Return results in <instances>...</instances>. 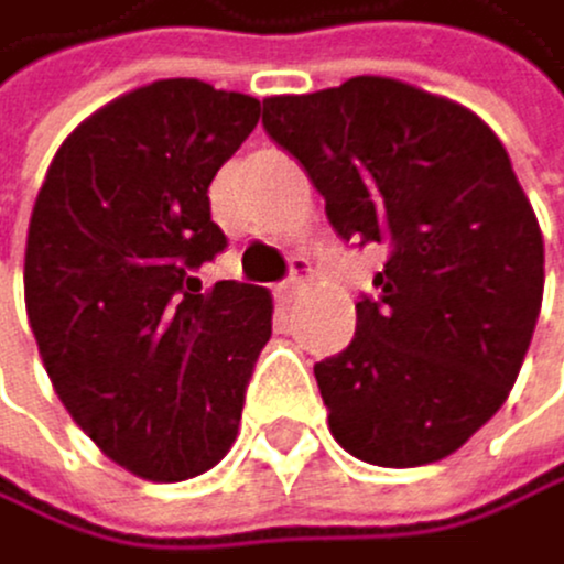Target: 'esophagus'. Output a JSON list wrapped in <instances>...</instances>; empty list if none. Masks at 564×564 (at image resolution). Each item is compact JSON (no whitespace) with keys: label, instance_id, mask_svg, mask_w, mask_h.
Returning <instances> with one entry per match:
<instances>
[{"label":"esophagus","instance_id":"1","mask_svg":"<svg viewBox=\"0 0 564 564\" xmlns=\"http://www.w3.org/2000/svg\"><path fill=\"white\" fill-rule=\"evenodd\" d=\"M308 276H312V262H308L305 256H294V259H291V276L276 288V297H280V302H291V297L305 288V280H308Z\"/></svg>","mask_w":564,"mask_h":564}]
</instances>
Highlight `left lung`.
Returning a JSON list of instances; mask_svg holds the SVG:
<instances>
[{"mask_svg":"<svg viewBox=\"0 0 564 564\" xmlns=\"http://www.w3.org/2000/svg\"><path fill=\"white\" fill-rule=\"evenodd\" d=\"M344 241L389 249L347 350L315 365L329 432L376 467H421L491 421L544 297V238L502 140L389 76L262 101Z\"/></svg>","mask_w":564,"mask_h":564,"instance_id":"8db88e82","label":"left lung"}]
</instances>
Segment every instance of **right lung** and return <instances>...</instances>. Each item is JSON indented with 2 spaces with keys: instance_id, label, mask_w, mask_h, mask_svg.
<instances>
[{
  "instance_id": "add662e5",
  "label": "right lung",
  "mask_w": 564,
  "mask_h": 564,
  "mask_svg": "<svg viewBox=\"0 0 564 564\" xmlns=\"http://www.w3.org/2000/svg\"><path fill=\"white\" fill-rule=\"evenodd\" d=\"M256 122L249 94L158 79L84 118L37 193L23 256L37 354L73 421L135 477L217 467L273 333L267 288L193 276L227 245L210 182Z\"/></svg>"
}]
</instances>
